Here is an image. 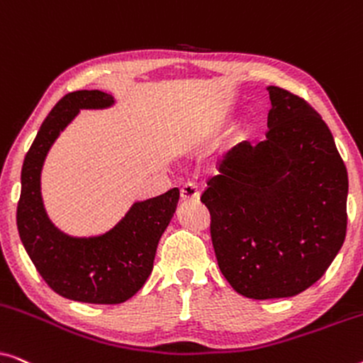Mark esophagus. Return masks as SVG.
Returning <instances> with one entry per match:
<instances>
[{"label":"esophagus","mask_w":363,"mask_h":363,"mask_svg":"<svg viewBox=\"0 0 363 363\" xmlns=\"http://www.w3.org/2000/svg\"><path fill=\"white\" fill-rule=\"evenodd\" d=\"M182 200L183 201H196L200 200V190H198V186L195 183H185V185L182 186Z\"/></svg>","instance_id":"esophagus-1"}]
</instances>
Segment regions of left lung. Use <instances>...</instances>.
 <instances>
[{"mask_svg": "<svg viewBox=\"0 0 363 363\" xmlns=\"http://www.w3.org/2000/svg\"><path fill=\"white\" fill-rule=\"evenodd\" d=\"M266 140L228 152L201 201L218 266L238 294L281 299L324 276L347 231L349 177L304 99L269 86Z\"/></svg>", "mask_w": 363, "mask_h": 363, "instance_id": "1", "label": "left lung"}]
</instances>
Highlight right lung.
<instances>
[{
  "label": "right lung",
  "instance_id": "1",
  "mask_svg": "<svg viewBox=\"0 0 363 363\" xmlns=\"http://www.w3.org/2000/svg\"><path fill=\"white\" fill-rule=\"evenodd\" d=\"M116 104L102 91L69 92L43 122L21 170L16 223L21 242L54 292L89 304H121L152 274L158 241L177 211L180 191L135 201L125 216L97 236H71L49 220L41 195V172L49 150L82 108Z\"/></svg>",
  "mask_w": 363,
  "mask_h": 363
}]
</instances>
